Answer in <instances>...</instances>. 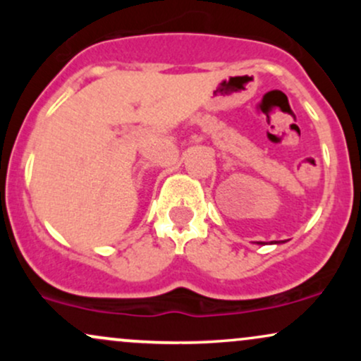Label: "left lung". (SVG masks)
Listing matches in <instances>:
<instances>
[{
	"mask_svg": "<svg viewBox=\"0 0 361 361\" xmlns=\"http://www.w3.org/2000/svg\"><path fill=\"white\" fill-rule=\"evenodd\" d=\"M281 243H285V241H281ZM258 244H264V243H258ZM271 244H280V241H275V243H271Z\"/></svg>",
	"mask_w": 361,
	"mask_h": 361,
	"instance_id": "obj_1",
	"label": "left lung"
}]
</instances>
